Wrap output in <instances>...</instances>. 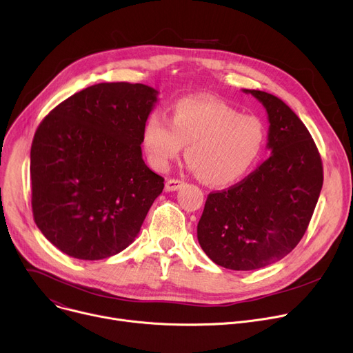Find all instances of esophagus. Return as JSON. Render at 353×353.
Returning <instances> with one entry per match:
<instances>
[{"mask_svg": "<svg viewBox=\"0 0 353 353\" xmlns=\"http://www.w3.org/2000/svg\"><path fill=\"white\" fill-rule=\"evenodd\" d=\"M184 185V181L177 180V179H169L166 180V184H164V190L166 192H176Z\"/></svg>", "mask_w": 353, "mask_h": 353, "instance_id": "obj_1", "label": "esophagus"}]
</instances>
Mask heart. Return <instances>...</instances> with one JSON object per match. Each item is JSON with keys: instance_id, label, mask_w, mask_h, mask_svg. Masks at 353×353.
Instances as JSON below:
<instances>
[{"instance_id": "b5f03b06", "label": "heart", "mask_w": 353, "mask_h": 353, "mask_svg": "<svg viewBox=\"0 0 353 353\" xmlns=\"http://www.w3.org/2000/svg\"><path fill=\"white\" fill-rule=\"evenodd\" d=\"M142 142L149 163L160 172L189 145V169L210 185L225 187L245 177L261 159L267 128L258 116L227 103L184 98L173 105L172 122L160 112L148 116Z\"/></svg>"}]
</instances>
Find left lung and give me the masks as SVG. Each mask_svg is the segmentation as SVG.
Returning <instances> with one entry per match:
<instances>
[{"label":"left lung","instance_id":"8db88e82","mask_svg":"<svg viewBox=\"0 0 353 353\" xmlns=\"http://www.w3.org/2000/svg\"><path fill=\"white\" fill-rule=\"evenodd\" d=\"M268 114L271 156L227 190L210 193L197 239L211 261L251 271L290 254L308 228L323 170L319 152L302 121L271 93L243 89Z\"/></svg>","mask_w":353,"mask_h":353}]
</instances>
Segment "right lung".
<instances>
[{
  "instance_id": "add662e5",
  "label": "right lung",
  "mask_w": 353,
  "mask_h": 353,
  "mask_svg": "<svg viewBox=\"0 0 353 353\" xmlns=\"http://www.w3.org/2000/svg\"><path fill=\"white\" fill-rule=\"evenodd\" d=\"M157 93L143 83H98L69 97L38 126L30 168L32 213L63 254L103 260L137 237L164 187L140 148Z\"/></svg>"
}]
</instances>
